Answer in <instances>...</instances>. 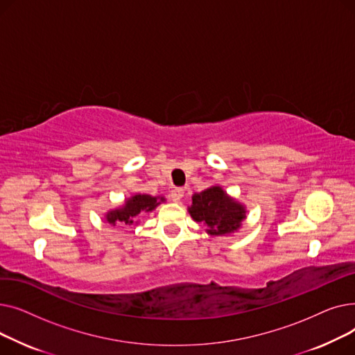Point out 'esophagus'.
<instances>
[{
	"instance_id": "1",
	"label": "esophagus",
	"mask_w": 355,
	"mask_h": 355,
	"mask_svg": "<svg viewBox=\"0 0 355 355\" xmlns=\"http://www.w3.org/2000/svg\"><path fill=\"white\" fill-rule=\"evenodd\" d=\"M184 197V190L182 189H174L171 191V200L173 201H180Z\"/></svg>"
}]
</instances>
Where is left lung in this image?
Here are the masks:
<instances>
[{
  "label": "left lung",
  "mask_w": 355,
  "mask_h": 355,
  "mask_svg": "<svg viewBox=\"0 0 355 355\" xmlns=\"http://www.w3.org/2000/svg\"><path fill=\"white\" fill-rule=\"evenodd\" d=\"M245 207L232 200L220 187H211L193 196L190 214L196 221L207 226L213 236L226 234L237 230L245 216Z\"/></svg>",
  "instance_id": "obj_1"
}]
</instances>
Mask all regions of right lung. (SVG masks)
Returning a JSON list of instances; mask_svg holds the SVG:
<instances>
[{"label": "right lung", "mask_w": 355, "mask_h": 355, "mask_svg": "<svg viewBox=\"0 0 355 355\" xmlns=\"http://www.w3.org/2000/svg\"><path fill=\"white\" fill-rule=\"evenodd\" d=\"M164 201L161 198L158 201L157 197H151L146 194H138L130 197L128 201H125V206L118 210H112L106 214V220L110 223V225H132L135 217L141 214L142 211H151L154 210L158 204Z\"/></svg>", "instance_id": "1"}]
</instances>
